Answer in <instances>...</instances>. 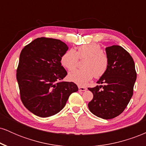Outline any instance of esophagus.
Here are the masks:
<instances>
[{
	"label": "esophagus",
	"mask_w": 146,
	"mask_h": 146,
	"mask_svg": "<svg viewBox=\"0 0 146 146\" xmlns=\"http://www.w3.org/2000/svg\"><path fill=\"white\" fill-rule=\"evenodd\" d=\"M78 88H79V90H80V91H85V90H86V89H87L86 87H84L82 86H78Z\"/></svg>",
	"instance_id": "1"
}]
</instances>
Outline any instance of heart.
Returning <instances> with one entry per match:
<instances>
[{"label": "heart", "instance_id": "heart-1", "mask_svg": "<svg viewBox=\"0 0 146 146\" xmlns=\"http://www.w3.org/2000/svg\"><path fill=\"white\" fill-rule=\"evenodd\" d=\"M86 58L83 63L84 68L77 69L68 74L72 82L84 85L93 77L99 78L105 74L108 68V57L100 44L90 43L78 46L77 51L69 49L61 58V63L68 71L75 69L78 66L79 58Z\"/></svg>", "mask_w": 146, "mask_h": 146}]
</instances>
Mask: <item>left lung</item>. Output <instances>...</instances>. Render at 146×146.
<instances>
[{
  "label": "left lung",
  "instance_id": "8db88e82",
  "mask_svg": "<svg viewBox=\"0 0 146 146\" xmlns=\"http://www.w3.org/2000/svg\"><path fill=\"white\" fill-rule=\"evenodd\" d=\"M106 53L109 60L108 70L97 82L103 85L88 88L93 94L88 106L93 115L110 119L119 115L128 104L137 73L131 56L121 46L106 47Z\"/></svg>",
  "mask_w": 146,
  "mask_h": 146
}]
</instances>
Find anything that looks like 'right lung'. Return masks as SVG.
<instances>
[{
    "instance_id": "obj_1",
    "label": "right lung",
    "mask_w": 146,
    "mask_h": 146,
    "mask_svg": "<svg viewBox=\"0 0 146 146\" xmlns=\"http://www.w3.org/2000/svg\"><path fill=\"white\" fill-rule=\"evenodd\" d=\"M68 49L60 40L42 37L21 51L16 79L22 102L35 115H56L65 106L70 95L78 90L75 83L62 81L67 72L61 58Z\"/></svg>"
}]
</instances>
